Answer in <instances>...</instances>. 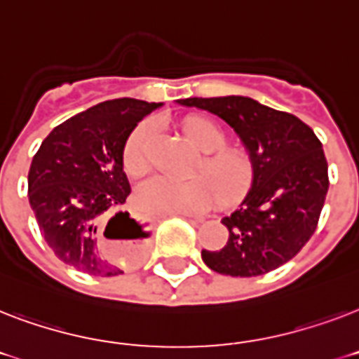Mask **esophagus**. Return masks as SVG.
<instances>
[{
  "instance_id": "34e87169",
  "label": "esophagus",
  "mask_w": 359,
  "mask_h": 359,
  "mask_svg": "<svg viewBox=\"0 0 359 359\" xmlns=\"http://www.w3.org/2000/svg\"><path fill=\"white\" fill-rule=\"evenodd\" d=\"M171 216H179V218L186 219H201V216H197V214H171Z\"/></svg>"
}]
</instances>
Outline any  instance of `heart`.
Returning <instances> with one entry per match:
<instances>
[{"label":"heart","mask_w":359,"mask_h":359,"mask_svg":"<svg viewBox=\"0 0 359 359\" xmlns=\"http://www.w3.org/2000/svg\"><path fill=\"white\" fill-rule=\"evenodd\" d=\"M182 132L203 152L190 180H177L154 175L135 190V205L151 214H190L210 207L214 187L219 201L229 205L248 191L253 182V160L244 149L227 147V132L216 121L190 115L182 121ZM154 137V124L141 123L132 130L123 149V165L130 175L149 169V151Z\"/></svg>","instance_id":"1"}]
</instances>
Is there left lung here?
<instances>
[{"mask_svg":"<svg viewBox=\"0 0 359 359\" xmlns=\"http://www.w3.org/2000/svg\"><path fill=\"white\" fill-rule=\"evenodd\" d=\"M182 106L218 115L240 135L253 160V184L222 224V250H203L210 270L253 278L290 261L313 236L328 194V162L309 126L248 97L184 98Z\"/></svg>","mask_w":359,"mask_h":359,"instance_id":"obj_1","label":"left lung"}]
</instances>
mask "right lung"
Masks as SVG:
<instances>
[{"label": "right lung", "mask_w": 359, "mask_h": 359, "mask_svg": "<svg viewBox=\"0 0 359 359\" xmlns=\"http://www.w3.org/2000/svg\"><path fill=\"white\" fill-rule=\"evenodd\" d=\"M158 106L135 98L106 100L55 126L39 147L27 197L41 235L65 264L100 278L123 273L98 245L100 227L111 214L108 225L119 222L115 238L126 240L135 255L147 250L149 231L121 210L130 196L123 149L130 132Z\"/></svg>", "instance_id": "obj_1"}]
</instances>
